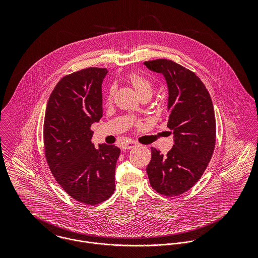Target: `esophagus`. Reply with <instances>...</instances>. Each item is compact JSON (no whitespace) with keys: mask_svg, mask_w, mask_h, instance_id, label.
I'll list each match as a JSON object with an SVG mask.
<instances>
[{"mask_svg":"<svg viewBox=\"0 0 258 258\" xmlns=\"http://www.w3.org/2000/svg\"><path fill=\"white\" fill-rule=\"evenodd\" d=\"M137 144H136V142H134V141H130V142H127V143H125L122 148H123V150H130V149H132V148L135 147Z\"/></svg>","mask_w":258,"mask_h":258,"instance_id":"1","label":"esophagus"}]
</instances>
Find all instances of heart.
<instances>
[{
    "label": "heart",
    "instance_id": "b5f03b06",
    "mask_svg": "<svg viewBox=\"0 0 258 258\" xmlns=\"http://www.w3.org/2000/svg\"><path fill=\"white\" fill-rule=\"evenodd\" d=\"M128 81L134 87V89L140 95V97H144V96L151 97V95L153 94L154 85L151 82V80L143 74H137V73L131 74L128 76ZM114 92H115V87L112 86L108 92L107 100L112 99Z\"/></svg>",
    "mask_w": 258,
    "mask_h": 258
}]
</instances>
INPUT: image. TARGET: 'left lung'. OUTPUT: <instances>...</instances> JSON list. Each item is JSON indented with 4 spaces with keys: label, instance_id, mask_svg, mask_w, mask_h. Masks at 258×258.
I'll return each mask as SVG.
<instances>
[{
    "label": "left lung",
    "instance_id": "left-lung-1",
    "mask_svg": "<svg viewBox=\"0 0 258 258\" xmlns=\"http://www.w3.org/2000/svg\"><path fill=\"white\" fill-rule=\"evenodd\" d=\"M144 64L167 80V127L173 131L175 142L167 155L151 147L146 171L157 192L175 197L198 183L212 159L217 137L214 105L205 84L191 71L165 58Z\"/></svg>",
    "mask_w": 258,
    "mask_h": 258
}]
</instances>
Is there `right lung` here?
Instances as JSON below:
<instances>
[{"mask_svg":"<svg viewBox=\"0 0 258 258\" xmlns=\"http://www.w3.org/2000/svg\"><path fill=\"white\" fill-rule=\"evenodd\" d=\"M108 71L88 68L63 76L44 115L43 148L55 181L75 201L95 206L115 190L120 149L91 142L92 123L102 117L101 84Z\"/></svg>","mask_w":258,"mask_h":258,"instance_id":"1","label":"right lung"}]
</instances>
